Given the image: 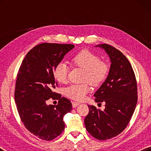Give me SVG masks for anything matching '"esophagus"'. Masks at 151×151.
I'll return each instance as SVG.
<instances>
[{
  "mask_svg": "<svg viewBox=\"0 0 151 151\" xmlns=\"http://www.w3.org/2000/svg\"><path fill=\"white\" fill-rule=\"evenodd\" d=\"M72 105H73V108H76V106H78L79 105V103H76V102H73Z\"/></svg>",
  "mask_w": 151,
  "mask_h": 151,
  "instance_id": "esophagus-1",
  "label": "esophagus"
}]
</instances>
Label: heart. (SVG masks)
<instances>
[{
  "label": "heart",
  "mask_w": 151,
  "mask_h": 151,
  "mask_svg": "<svg viewBox=\"0 0 151 151\" xmlns=\"http://www.w3.org/2000/svg\"><path fill=\"white\" fill-rule=\"evenodd\" d=\"M74 65L85 70L84 81H88L93 86H99L105 80L109 73V66L104 61L100 60V57L88 50H83L78 52L72 58ZM69 67L65 63H58L55 68V76L61 83L67 80ZM90 91L88 83L80 85H71L65 88L66 96L73 100L83 101Z\"/></svg>",
  "instance_id": "b5f03b06"
}]
</instances>
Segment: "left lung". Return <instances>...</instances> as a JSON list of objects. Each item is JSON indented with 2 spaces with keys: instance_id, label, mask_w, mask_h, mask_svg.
I'll return each mask as SVG.
<instances>
[{
  "instance_id": "left-lung-1",
  "label": "left lung",
  "mask_w": 151,
  "mask_h": 151,
  "mask_svg": "<svg viewBox=\"0 0 151 151\" xmlns=\"http://www.w3.org/2000/svg\"><path fill=\"white\" fill-rule=\"evenodd\" d=\"M96 47L105 50L111 63L106 80L94 94L95 102H103L105 109L88 105L85 124L92 136L102 140L117 136L127 127L137 103V85L131 63L121 51L106 44Z\"/></svg>"
}]
</instances>
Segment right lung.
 <instances>
[{
    "label": "right lung",
    "instance_id": "add662e5",
    "mask_svg": "<svg viewBox=\"0 0 151 151\" xmlns=\"http://www.w3.org/2000/svg\"><path fill=\"white\" fill-rule=\"evenodd\" d=\"M73 45L42 43L32 48L22 60L17 75L15 103L27 130L39 139L51 140L65 127L63 117L72 111L65 97L53 92L57 85L55 68ZM58 100L57 106L47 105L48 99Z\"/></svg>",
    "mask_w": 151,
    "mask_h": 151
}]
</instances>
